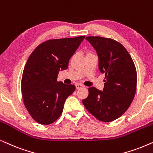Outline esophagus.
Returning <instances> with one entry per match:
<instances>
[{
  "instance_id": "obj_1",
  "label": "esophagus",
  "mask_w": 153,
  "mask_h": 153,
  "mask_svg": "<svg viewBox=\"0 0 153 153\" xmlns=\"http://www.w3.org/2000/svg\"><path fill=\"white\" fill-rule=\"evenodd\" d=\"M75 87H76L77 89H81V88H83V87H85L84 85H82L81 84H76L75 85Z\"/></svg>"
}]
</instances>
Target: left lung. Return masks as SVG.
<instances>
[{
  "instance_id": "1",
  "label": "left lung",
  "mask_w": 153,
  "mask_h": 153,
  "mask_svg": "<svg viewBox=\"0 0 153 153\" xmlns=\"http://www.w3.org/2000/svg\"><path fill=\"white\" fill-rule=\"evenodd\" d=\"M86 40L97 51L105 83L103 91L89 87L83 105L99 120L112 122L125 113L135 96V65L125 47L116 40L100 36H88Z\"/></svg>"
}]
</instances>
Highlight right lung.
Instances as JSON below:
<instances>
[{
    "label": "right lung",
    "mask_w": 153,
    "mask_h": 153,
    "mask_svg": "<svg viewBox=\"0 0 153 153\" xmlns=\"http://www.w3.org/2000/svg\"><path fill=\"white\" fill-rule=\"evenodd\" d=\"M85 36L48 40L33 50L24 66L22 94L30 116L41 125H50L62 115L65 101L75 89L74 85L58 82L60 71L68 62Z\"/></svg>",
    "instance_id": "1"
}]
</instances>
